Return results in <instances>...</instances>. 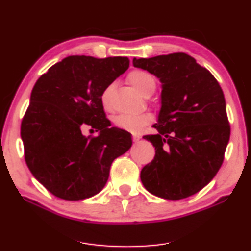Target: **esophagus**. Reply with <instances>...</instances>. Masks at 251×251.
I'll return each instance as SVG.
<instances>
[{
	"label": "esophagus",
	"instance_id": "obj_1",
	"mask_svg": "<svg viewBox=\"0 0 251 251\" xmlns=\"http://www.w3.org/2000/svg\"><path fill=\"white\" fill-rule=\"evenodd\" d=\"M140 140V136H137V135H133V142H137V141Z\"/></svg>",
	"mask_w": 251,
	"mask_h": 251
}]
</instances>
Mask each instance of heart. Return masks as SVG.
Instances as JSON below:
<instances>
[{
  "mask_svg": "<svg viewBox=\"0 0 251 251\" xmlns=\"http://www.w3.org/2000/svg\"><path fill=\"white\" fill-rule=\"evenodd\" d=\"M128 82L130 83L134 89H135L140 94L148 95L151 94L156 89V79L151 75L150 73L146 70H133L128 75ZM112 90V85L105 87L104 91L102 92L101 102L104 105V108H109V99H110V93ZM151 121V116L148 114H140V115H119L115 119V124L119 128L132 130L136 132L142 128L144 125Z\"/></svg>",
  "mask_w": 251,
  "mask_h": 251,
  "instance_id": "heart-1",
  "label": "heart"
}]
</instances>
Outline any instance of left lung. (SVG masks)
Instances as JSON below:
<instances>
[{
    "mask_svg": "<svg viewBox=\"0 0 251 251\" xmlns=\"http://www.w3.org/2000/svg\"><path fill=\"white\" fill-rule=\"evenodd\" d=\"M161 83V108L154 135H146L156 149L141 171V181L152 195L179 200L204 188L224 160L230 140L225 98L209 70L186 53L133 59Z\"/></svg>",
    "mask_w": 251,
    "mask_h": 251,
    "instance_id": "obj_1",
    "label": "left lung"
}]
</instances>
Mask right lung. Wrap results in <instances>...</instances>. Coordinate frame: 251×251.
<instances>
[{"instance_id": "obj_1", "label": "right lung", "mask_w": 251, "mask_h": 251, "mask_svg": "<svg viewBox=\"0 0 251 251\" xmlns=\"http://www.w3.org/2000/svg\"><path fill=\"white\" fill-rule=\"evenodd\" d=\"M128 66L126 56L70 55L35 83L21 140L28 168L53 196L65 200L95 196L104 188L112 161L132 147L128 132L110 127L101 102L102 92ZM85 125L99 135L84 137Z\"/></svg>"}]
</instances>
